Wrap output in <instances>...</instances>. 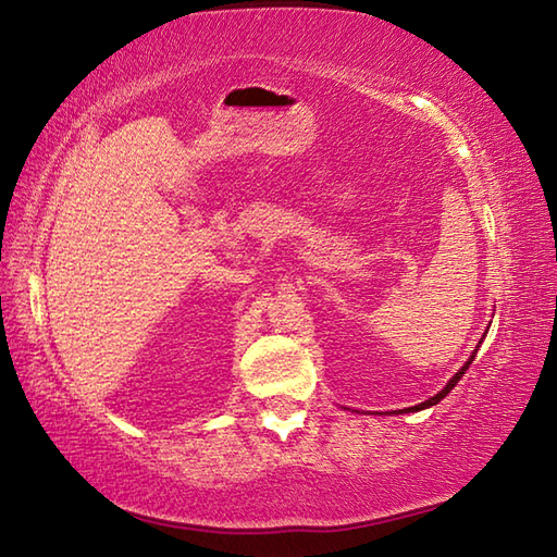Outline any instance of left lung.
I'll return each instance as SVG.
<instances>
[{"label": "left lung", "instance_id": "8db88e82", "mask_svg": "<svg viewBox=\"0 0 557 557\" xmlns=\"http://www.w3.org/2000/svg\"><path fill=\"white\" fill-rule=\"evenodd\" d=\"M481 343H483V337H481ZM475 352L478 350H473L471 352V357H468V362L459 369V372H456L449 381H446V386L440 391V394H434L432 398H428V400H424V403H420V406H412V408H403V410H396V416H398V412H420V410H424V408H432V406H437V403L442 400V398H446V396H449L451 394V388L456 386V384H459V381H461V376L468 372V367H471V362H473V359H475Z\"/></svg>", "mask_w": 557, "mask_h": 557}]
</instances>
